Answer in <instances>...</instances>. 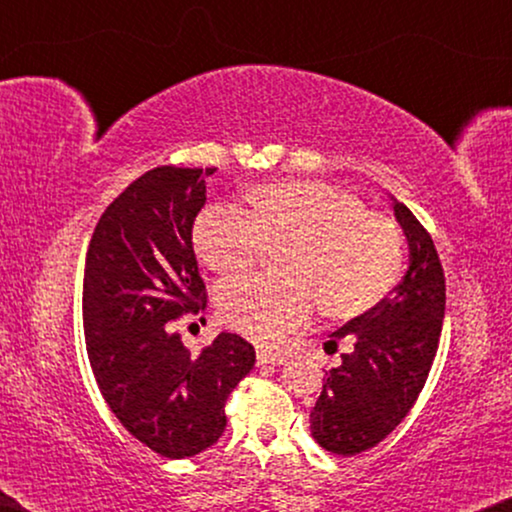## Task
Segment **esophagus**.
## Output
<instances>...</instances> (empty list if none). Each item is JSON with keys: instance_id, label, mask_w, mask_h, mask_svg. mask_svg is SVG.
Wrapping results in <instances>:
<instances>
[{"instance_id": "34e87169", "label": "esophagus", "mask_w": 512, "mask_h": 512, "mask_svg": "<svg viewBox=\"0 0 512 512\" xmlns=\"http://www.w3.org/2000/svg\"><path fill=\"white\" fill-rule=\"evenodd\" d=\"M256 361L261 363V366H268V363H272V366H282V363L289 361V356L282 354V352H268V349H258Z\"/></svg>"}]
</instances>
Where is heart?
<instances>
[{"label": "heart", "instance_id": "heart-1", "mask_svg": "<svg viewBox=\"0 0 512 512\" xmlns=\"http://www.w3.org/2000/svg\"><path fill=\"white\" fill-rule=\"evenodd\" d=\"M282 247L284 277L223 284V324L256 342H275L312 317L359 319L387 298L403 268L405 237L396 219L368 209L347 188L291 179L251 188L242 209L216 205L193 226V249L209 270L235 277Z\"/></svg>", "mask_w": 512, "mask_h": 512}]
</instances>
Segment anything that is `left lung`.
<instances>
[{
  "mask_svg": "<svg viewBox=\"0 0 512 512\" xmlns=\"http://www.w3.org/2000/svg\"><path fill=\"white\" fill-rule=\"evenodd\" d=\"M396 219L410 247L403 282L375 310L347 321L326 352L345 342L342 363L326 373L310 429L324 450L354 457L382 443L415 405L436 359L445 317V272L429 230L403 202Z\"/></svg>",
  "mask_w": 512,
  "mask_h": 512,
  "instance_id": "8db88e82",
  "label": "left lung"
}]
</instances>
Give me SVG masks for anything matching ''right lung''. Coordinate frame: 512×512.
Listing matches in <instances>:
<instances>
[{
    "label": "right lung",
    "mask_w": 512,
    "mask_h": 512,
    "mask_svg": "<svg viewBox=\"0 0 512 512\" xmlns=\"http://www.w3.org/2000/svg\"><path fill=\"white\" fill-rule=\"evenodd\" d=\"M216 167L163 165L125 188L97 221L83 272V331L104 401L125 429L167 459L212 447L226 429V398L254 368L237 333L198 356L170 321L207 305L193 221Z\"/></svg>",
    "instance_id": "1"
}]
</instances>
